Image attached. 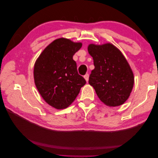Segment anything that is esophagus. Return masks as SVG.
<instances>
[{
  "label": "esophagus",
  "instance_id": "esophagus-1",
  "mask_svg": "<svg viewBox=\"0 0 158 158\" xmlns=\"http://www.w3.org/2000/svg\"><path fill=\"white\" fill-rule=\"evenodd\" d=\"M84 78H85V80H86V82H88V80H89V74H85V75H84Z\"/></svg>",
  "mask_w": 158,
  "mask_h": 158
}]
</instances>
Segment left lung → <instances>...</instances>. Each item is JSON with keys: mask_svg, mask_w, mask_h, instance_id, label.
Here are the masks:
<instances>
[{"mask_svg": "<svg viewBox=\"0 0 158 158\" xmlns=\"http://www.w3.org/2000/svg\"><path fill=\"white\" fill-rule=\"evenodd\" d=\"M88 51L93 57L95 66L89 84L106 106L116 107L123 104L130 96L135 82L125 57L111 44H89Z\"/></svg>", "mask_w": 158, "mask_h": 158, "instance_id": "8db88e82", "label": "left lung"}]
</instances>
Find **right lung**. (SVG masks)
I'll return each mask as SVG.
<instances>
[{"mask_svg":"<svg viewBox=\"0 0 158 158\" xmlns=\"http://www.w3.org/2000/svg\"><path fill=\"white\" fill-rule=\"evenodd\" d=\"M66 38L55 40L36 60L33 77L36 88L45 101L57 109L68 107L85 84L78 73L73 55L82 47Z\"/></svg>","mask_w":158,"mask_h":158,"instance_id":"1","label":"right lung"}]
</instances>
